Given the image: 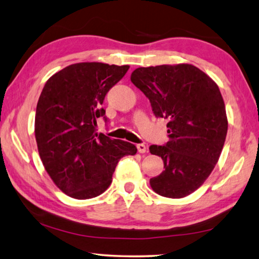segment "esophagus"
<instances>
[{"label":"esophagus","mask_w":259,"mask_h":259,"mask_svg":"<svg viewBox=\"0 0 259 259\" xmlns=\"http://www.w3.org/2000/svg\"><path fill=\"white\" fill-rule=\"evenodd\" d=\"M137 150H138L139 153H145L146 150H147V147H146L145 144H138Z\"/></svg>","instance_id":"esophagus-1"}]
</instances>
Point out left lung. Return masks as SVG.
I'll return each mask as SVG.
<instances>
[{
  "instance_id": "1",
  "label": "left lung",
  "mask_w": 259,
  "mask_h": 259,
  "mask_svg": "<svg viewBox=\"0 0 259 259\" xmlns=\"http://www.w3.org/2000/svg\"><path fill=\"white\" fill-rule=\"evenodd\" d=\"M130 78L154 115L168 121L169 142L150 146L164 164L151 187L165 198H185L209 177L224 146L229 123L219 88L191 64L139 67Z\"/></svg>"
}]
</instances>
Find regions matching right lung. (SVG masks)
Instances as JSON below:
<instances>
[{"mask_svg": "<svg viewBox=\"0 0 259 259\" xmlns=\"http://www.w3.org/2000/svg\"><path fill=\"white\" fill-rule=\"evenodd\" d=\"M129 66L103 63L69 65L47 81L35 114V138L47 172L65 194L96 198L107 190L117 162L137 148L96 133L105 116V96Z\"/></svg>", "mask_w": 259, "mask_h": 259, "instance_id": "right-lung-1", "label": "right lung"}]
</instances>
